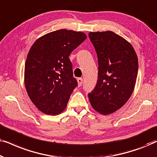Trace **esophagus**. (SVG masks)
Masks as SVG:
<instances>
[{
	"label": "esophagus",
	"instance_id": "34e87169",
	"mask_svg": "<svg viewBox=\"0 0 157 157\" xmlns=\"http://www.w3.org/2000/svg\"><path fill=\"white\" fill-rule=\"evenodd\" d=\"M77 81H78V84L79 86H81L83 83V78H78L77 79Z\"/></svg>",
	"mask_w": 157,
	"mask_h": 157
}]
</instances>
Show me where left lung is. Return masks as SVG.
I'll use <instances>...</instances> for the list:
<instances>
[{
	"label": "left lung",
	"mask_w": 157,
	"mask_h": 157,
	"mask_svg": "<svg viewBox=\"0 0 157 157\" xmlns=\"http://www.w3.org/2000/svg\"><path fill=\"white\" fill-rule=\"evenodd\" d=\"M97 53L98 81L88 94L93 108L102 114L121 108L134 91L138 74V58L127 40L112 31L90 32Z\"/></svg>",
	"instance_id": "left-lung-1"
}]
</instances>
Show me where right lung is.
I'll return each instance as SVG.
<instances>
[{"instance_id": "add662e5", "label": "right lung", "mask_w": 157, "mask_h": 157, "mask_svg": "<svg viewBox=\"0 0 157 157\" xmlns=\"http://www.w3.org/2000/svg\"><path fill=\"white\" fill-rule=\"evenodd\" d=\"M86 38L82 32L61 29L41 36L31 46L25 64V86L43 113L57 115L66 109L78 86L68 56Z\"/></svg>"}]
</instances>
